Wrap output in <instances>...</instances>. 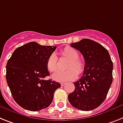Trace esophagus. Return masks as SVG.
<instances>
[{"label":"esophagus","instance_id":"obj_1","mask_svg":"<svg viewBox=\"0 0 123 123\" xmlns=\"http://www.w3.org/2000/svg\"><path fill=\"white\" fill-rule=\"evenodd\" d=\"M66 83H64V82H63V83H62V84H61V85H62V86H63H63H65L66 85Z\"/></svg>","mask_w":123,"mask_h":123}]
</instances>
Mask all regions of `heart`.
Listing matches in <instances>:
<instances>
[{"instance_id": "heart-1", "label": "heart", "mask_w": 123, "mask_h": 123, "mask_svg": "<svg viewBox=\"0 0 123 123\" xmlns=\"http://www.w3.org/2000/svg\"><path fill=\"white\" fill-rule=\"evenodd\" d=\"M62 54L64 57L70 60L67 65L66 71H56L53 74L52 78L57 82H67L74 80L77 79L78 74H81L84 72L85 64L79 60V54L75 49L70 47H66ZM46 67L49 72H55L58 68V58L55 53H52L46 62Z\"/></svg>"}]
</instances>
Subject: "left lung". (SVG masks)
<instances>
[{
  "instance_id": "8db88e82",
  "label": "left lung",
  "mask_w": 123,
  "mask_h": 123,
  "mask_svg": "<svg viewBox=\"0 0 123 123\" xmlns=\"http://www.w3.org/2000/svg\"><path fill=\"white\" fill-rule=\"evenodd\" d=\"M85 60L82 77L74 82L75 89L68 96L73 107L84 111L98 107L106 98L112 82L113 64L108 51L100 44L89 39L73 43Z\"/></svg>"
}]
</instances>
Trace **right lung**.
Wrapping results in <instances>:
<instances>
[{
    "label": "right lung",
    "mask_w": 123,
    "mask_h": 123,
    "mask_svg": "<svg viewBox=\"0 0 123 123\" xmlns=\"http://www.w3.org/2000/svg\"><path fill=\"white\" fill-rule=\"evenodd\" d=\"M56 46L30 42L15 49L6 65V80L16 103L38 111L49 106L60 83L45 80L49 75L46 62Z\"/></svg>",
    "instance_id": "1"
}]
</instances>
